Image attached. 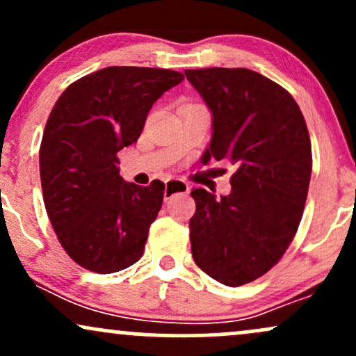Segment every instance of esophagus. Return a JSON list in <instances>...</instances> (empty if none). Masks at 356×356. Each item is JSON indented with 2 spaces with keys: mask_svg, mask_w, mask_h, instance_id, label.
<instances>
[{
  "mask_svg": "<svg viewBox=\"0 0 356 356\" xmlns=\"http://www.w3.org/2000/svg\"><path fill=\"white\" fill-rule=\"evenodd\" d=\"M189 184L181 181V179H170V181H165V189H164V197L169 199L175 194H187L189 192Z\"/></svg>",
  "mask_w": 356,
  "mask_h": 356,
  "instance_id": "34e87169",
  "label": "esophagus"
}]
</instances>
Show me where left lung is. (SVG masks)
<instances>
[{"label":"left lung","mask_w":356,"mask_h":356,"mask_svg":"<svg viewBox=\"0 0 356 356\" xmlns=\"http://www.w3.org/2000/svg\"><path fill=\"white\" fill-rule=\"evenodd\" d=\"M184 73L212 113L202 162L238 167L229 195L191 192L192 257L206 275L236 288L266 275L295 238L312 177L308 127L295 99L261 73L219 67Z\"/></svg>","instance_id":"obj_1"}]
</instances>
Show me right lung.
<instances>
[{"mask_svg":"<svg viewBox=\"0 0 356 356\" xmlns=\"http://www.w3.org/2000/svg\"><path fill=\"white\" fill-rule=\"evenodd\" d=\"M184 75L107 67L73 81L56 100L40 145L43 201L67 254L108 275L137 263L164 199V182H125L118 150L140 137L145 118Z\"/></svg>","mask_w":356,"mask_h":356,"instance_id":"1","label":"right lung"}]
</instances>
